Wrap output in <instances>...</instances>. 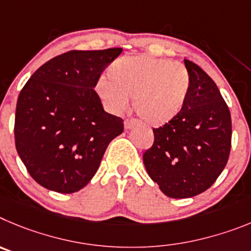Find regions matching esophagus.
Here are the masks:
<instances>
[{
  "instance_id": "34e87169",
  "label": "esophagus",
  "mask_w": 251,
  "mask_h": 251,
  "mask_svg": "<svg viewBox=\"0 0 251 251\" xmlns=\"http://www.w3.org/2000/svg\"><path fill=\"white\" fill-rule=\"evenodd\" d=\"M136 125H137L136 120H126L125 121V128H126V130H130V128L135 127Z\"/></svg>"
}]
</instances>
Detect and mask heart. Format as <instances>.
Here are the masks:
<instances>
[{"label": "heart", "instance_id": "b5f03b06", "mask_svg": "<svg viewBox=\"0 0 251 251\" xmlns=\"http://www.w3.org/2000/svg\"><path fill=\"white\" fill-rule=\"evenodd\" d=\"M109 80L100 77L95 90L111 112L121 114L134 99L146 124L162 126L184 110L191 89L190 74L181 64L150 55L126 56L110 65Z\"/></svg>", "mask_w": 251, "mask_h": 251}]
</instances>
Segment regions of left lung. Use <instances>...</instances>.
<instances>
[{
  "label": "left lung",
  "instance_id": "1",
  "mask_svg": "<svg viewBox=\"0 0 251 251\" xmlns=\"http://www.w3.org/2000/svg\"><path fill=\"white\" fill-rule=\"evenodd\" d=\"M191 89L181 114L153 131L142 155L149 176L169 198H193L207 190L224 170L231 149V117L206 72L184 60Z\"/></svg>",
  "mask_w": 251,
  "mask_h": 251
}]
</instances>
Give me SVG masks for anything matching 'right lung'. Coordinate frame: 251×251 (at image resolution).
<instances>
[{"label": "right lung", "instance_id": "1", "mask_svg": "<svg viewBox=\"0 0 251 251\" xmlns=\"http://www.w3.org/2000/svg\"><path fill=\"white\" fill-rule=\"evenodd\" d=\"M123 49L72 50L27 81L16 106L15 142L27 171L49 190L72 194L89 184L124 120L106 112L94 90Z\"/></svg>", "mask_w": 251, "mask_h": 251}]
</instances>
